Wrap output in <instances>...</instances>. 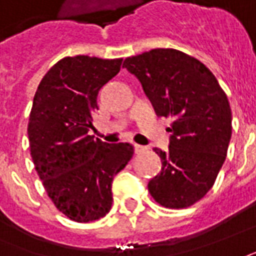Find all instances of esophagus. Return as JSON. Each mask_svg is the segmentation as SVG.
Listing matches in <instances>:
<instances>
[{
	"label": "esophagus",
	"mask_w": 256,
	"mask_h": 256,
	"mask_svg": "<svg viewBox=\"0 0 256 256\" xmlns=\"http://www.w3.org/2000/svg\"><path fill=\"white\" fill-rule=\"evenodd\" d=\"M147 150V147H144V146H140V144H134V151L136 152H142V151Z\"/></svg>",
	"instance_id": "obj_1"
}]
</instances>
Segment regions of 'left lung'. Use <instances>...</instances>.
<instances>
[{"label": "left lung", "mask_w": 256, "mask_h": 256, "mask_svg": "<svg viewBox=\"0 0 256 256\" xmlns=\"http://www.w3.org/2000/svg\"><path fill=\"white\" fill-rule=\"evenodd\" d=\"M123 67L138 78L156 114L172 118L170 148L154 150L162 165L148 182V192L164 208H189L214 185L227 156V95L203 62L175 48L128 57Z\"/></svg>", "instance_id": "left-lung-1"}]
</instances>
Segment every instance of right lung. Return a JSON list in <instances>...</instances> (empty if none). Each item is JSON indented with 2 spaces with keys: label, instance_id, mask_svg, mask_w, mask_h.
<instances>
[{
  "label": "right lung",
  "instance_id": "add662e5",
  "mask_svg": "<svg viewBox=\"0 0 256 256\" xmlns=\"http://www.w3.org/2000/svg\"><path fill=\"white\" fill-rule=\"evenodd\" d=\"M122 58L64 57L42 78L28 136L33 164L57 210L77 223L98 220L112 206V180L133 157L128 142L90 136L99 90L120 71Z\"/></svg>",
  "mask_w": 256,
  "mask_h": 256
}]
</instances>
